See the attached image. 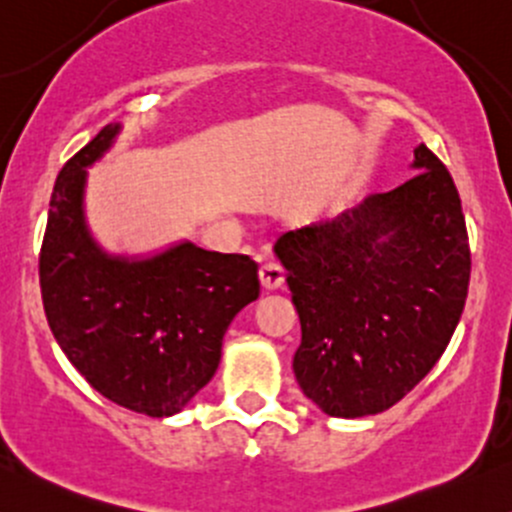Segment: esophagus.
<instances>
[{
    "label": "esophagus",
    "instance_id": "esophagus-1",
    "mask_svg": "<svg viewBox=\"0 0 512 512\" xmlns=\"http://www.w3.org/2000/svg\"><path fill=\"white\" fill-rule=\"evenodd\" d=\"M285 280V268L278 261H266L261 266V283L266 290H278Z\"/></svg>",
    "mask_w": 512,
    "mask_h": 512
}]
</instances>
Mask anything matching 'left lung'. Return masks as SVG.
<instances>
[{"label":"left lung","instance_id":"1","mask_svg":"<svg viewBox=\"0 0 512 512\" xmlns=\"http://www.w3.org/2000/svg\"><path fill=\"white\" fill-rule=\"evenodd\" d=\"M413 169L394 191L275 244L302 324L292 370L329 416H370L404 399L462 317L472 273L462 200L426 145Z\"/></svg>","mask_w":512,"mask_h":512}]
</instances>
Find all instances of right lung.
Wrapping results in <instances>:
<instances>
[{
	"label": "right lung",
	"mask_w": 512,
	"mask_h": 512,
	"mask_svg": "<svg viewBox=\"0 0 512 512\" xmlns=\"http://www.w3.org/2000/svg\"><path fill=\"white\" fill-rule=\"evenodd\" d=\"M118 130L106 125L57 176L38 258L40 295L55 341L96 392L164 418L212 380L227 326L261 292L258 263L191 241L145 261L103 254L84 225V169Z\"/></svg>",
	"instance_id": "obj_1"
}]
</instances>
